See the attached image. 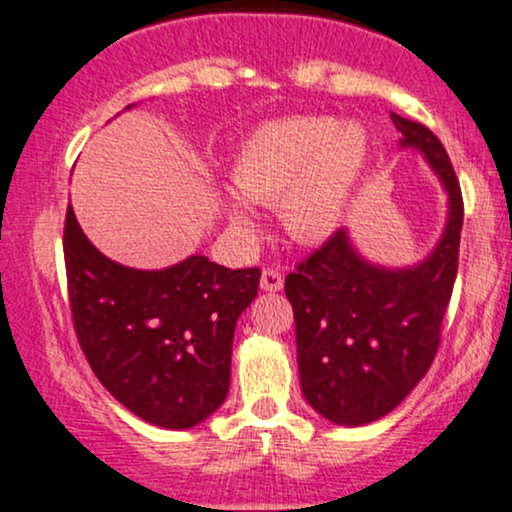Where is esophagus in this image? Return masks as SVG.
<instances>
[{
  "mask_svg": "<svg viewBox=\"0 0 512 512\" xmlns=\"http://www.w3.org/2000/svg\"><path fill=\"white\" fill-rule=\"evenodd\" d=\"M285 287V277H282L280 270H263L261 275V289L263 292H280V289Z\"/></svg>",
  "mask_w": 512,
  "mask_h": 512,
  "instance_id": "esophagus-1",
  "label": "esophagus"
}]
</instances>
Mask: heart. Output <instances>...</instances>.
I'll list each match as a JSON object with an SVG mask.
<instances>
[{"label": "heart", "instance_id": "b5f03b06", "mask_svg": "<svg viewBox=\"0 0 512 512\" xmlns=\"http://www.w3.org/2000/svg\"><path fill=\"white\" fill-rule=\"evenodd\" d=\"M368 140L361 125L296 116L261 125L232 161L237 194L251 204H277L280 220L296 242L332 237L349 213L361 178ZM230 220L249 230V211L232 201Z\"/></svg>", "mask_w": 512, "mask_h": 512}]
</instances>
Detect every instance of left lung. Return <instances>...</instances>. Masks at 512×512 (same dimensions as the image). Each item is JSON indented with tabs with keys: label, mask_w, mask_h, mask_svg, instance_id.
<instances>
[{
	"label": "left lung",
	"mask_w": 512,
	"mask_h": 512,
	"mask_svg": "<svg viewBox=\"0 0 512 512\" xmlns=\"http://www.w3.org/2000/svg\"><path fill=\"white\" fill-rule=\"evenodd\" d=\"M401 147L425 156L449 194L444 235L425 261L384 268L339 230L285 280L294 308L301 391L334 425L391 413L430 370L458 273L463 194L444 144L422 123L391 113Z\"/></svg>",
	"instance_id": "1"
}]
</instances>
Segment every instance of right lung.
Wrapping results in <instances>:
<instances>
[{"mask_svg":"<svg viewBox=\"0 0 512 512\" xmlns=\"http://www.w3.org/2000/svg\"><path fill=\"white\" fill-rule=\"evenodd\" d=\"M63 256L75 334L113 399L163 430H189L223 406L235 325L261 270L206 256L163 270L121 266L85 237L71 206Z\"/></svg>","mask_w":512,"mask_h":512,"instance_id":"obj_1","label":"right lung"}]
</instances>
